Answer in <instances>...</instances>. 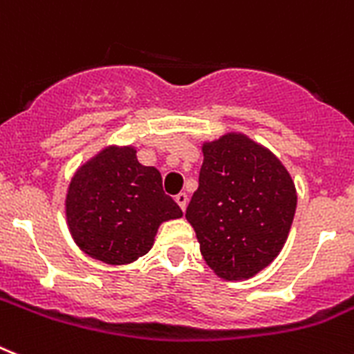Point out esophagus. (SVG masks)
<instances>
[{"mask_svg":"<svg viewBox=\"0 0 354 354\" xmlns=\"http://www.w3.org/2000/svg\"><path fill=\"white\" fill-rule=\"evenodd\" d=\"M174 200H176V203L180 205V209H182V210L187 209V203H189V196H187L185 192H180V194H176V198H174Z\"/></svg>","mask_w":354,"mask_h":354,"instance_id":"esophagus-1","label":"esophagus"}]
</instances>
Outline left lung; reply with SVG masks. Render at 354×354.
<instances>
[{"label": "left lung", "instance_id": "obj_1", "mask_svg": "<svg viewBox=\"0 0 354 354\" xmlns=\"http://www.w3.org/2000/svg\"><path fill=\"white\" fill-rule=\"evenodd\" d=\"M200 185L185 218L205 263L225 281H243L283 250L297 209L283 162L243 133L205 142Z\"/></svg>", "mask_w": 354, "mask_h": 354}]
</instances>
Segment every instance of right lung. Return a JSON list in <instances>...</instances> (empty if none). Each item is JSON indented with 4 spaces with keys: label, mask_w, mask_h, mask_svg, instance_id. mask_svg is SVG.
I'll use <instances>...</instances> for the list:
<instances>
[{
    "label": "right lung",
    "mask_w": 354,
    "mask_h": 354,
    "mask_svg": "<svg viewBox=\"0 0 354 354\" xmlns=\"http://www.w3.org/2000/svg\"><path fill=\"white\" fill-rule=\"evenodd\" d=\"M64 205L77 246L113 266L147 254L160 225L183 216L158 169L142 165L133 145L104 147L77 169Z\"/></svg>",
    "instance_id": "obj_1"
}]
</instances>
